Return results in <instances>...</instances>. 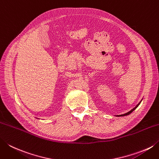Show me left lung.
<instances>
[{
  "mask_svg": "<svg viewBox=\"0 0 159 159\" xmlns=\"http://www.w3.org/2000/svg\"><path fill=\"white\" fill-rule=\"evenodd\" d=\"M141 102H139V103L137 105H136V106L134 107V108H133L132 109V110H130L129 111H128V112H127V113H126V114H121V115H117V116H127V115H129V114H131L132 112V111H134V110H136V108H137V107L139 106V105H140V103H141Z\"/></svg>",
  "mask_w": 159,
  "mask_h": 159,
  "instance_id": "1",
  "label": "left lung"
}]
</instances>
